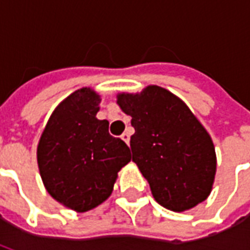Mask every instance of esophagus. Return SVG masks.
Listing matches in <instances>:
<instances>
[{
    "instance_id": "1",
    "label": "esophagus",
    "mask_w": 250,
    "mask_h": 250,
    "mask_svg": "<svg viewBox=\"0 0 250 250\" xmlns=\"http://www.w3.org/2000/svg\"><path fill=\"white\" fill-rule=\"evenodd\" d=\"M122 139H123V141H125L127 145H128V143H130V132H128V131L123 132V134H122Z\"/></svg>"
}]
</instances>
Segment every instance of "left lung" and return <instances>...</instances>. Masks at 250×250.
Here are the masks:
<instances>
[{
	"mask_svg": "<svg viewBox=\"0 0 250 250\" xmlns=\"http://www.w3.org/2000/svg\"><path fill=\"white\" fill-rule=\"evenodd\" d=\"M118 104L132 118V162L158 204L184 211L208 198L217 165L214 146L188 105L157 85L139 95L120 93Z\"/></svg>",
	"mask_w": 250,
	"mask_h": 250,
	"instance_id": "obj_1",
	"label": "left lung"
}]
</instances>
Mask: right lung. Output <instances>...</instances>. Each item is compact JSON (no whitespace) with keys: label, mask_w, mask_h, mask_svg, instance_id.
<instances>
[{"label":"right lung","mask_w":250,"mask_h":250,"mask_svg":"<svg viewBox=\"0 0 250 250\" xmlns=\"http://www.w3.org/2000/svg\"><path fill=\"white\" fill-rule=\"evenodd\" d=\"M100 98L89 88L57 105L37 147V162L48 193L76 211L108 198L119 170L131 161L128 146L99 120Z\"/></svg>","instance_id":"add662e5"}]
</instances>
